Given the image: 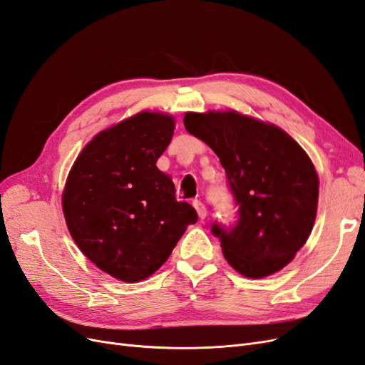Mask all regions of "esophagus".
<instances>
[{"mask_svg":"<svg viewBox=\"0 0 365 365\" xmlns=\"http://www.w3.org/2000/svg\"><path fill=\"white\" fill-rule=\"evenodd\" d=\"M193 207H195V210H196L197 216H200V219H205V216H207V208H205V205H204L201 201L195 200V201H193Z\"/></svg>","mask_w":365,"mask_h":365,"instance_id":"obj_1","label":"esophagus"}]
</instances>
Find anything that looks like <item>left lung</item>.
I'll return each instance as SVG.
<instances>
[{
	"label": "left lung",
	"instance_id": "left-lung-1",
	"mask_svg": "<svg viewBox=\"0 0 365 365\" xmlns=\"http://www.w3.org/2000/svg\"><path fill=\"white\" fill-rule=\"evenodd\" d=\"M184 126L215 150L237 207L235 224H212L227 262L259 279L288 264L311 235L318 176L280 128L231 113H187Z\"/></svg>",
	"mask_w": 365,
	"mask_h": 365
}]
</instances>
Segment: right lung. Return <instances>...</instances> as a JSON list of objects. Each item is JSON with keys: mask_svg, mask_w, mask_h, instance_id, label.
<instances>
[{"mask_svg": "<svg viewBox=\"0 0 365 365\" xmlns=\"http://www.w3.org/2000/svg\"><path fill=\"white\" fill-rule=\"evenodd\" d=\"M169 115L140 113L96 135L68 175L62 196L70 233L96 267L128 283L169 259L196 210L175 197L157 168L173 137Z\"/></svg>", "mask_w": 365, "mask_h": 365, "instance_id": "add662e5", "label": "right lung"}]
</instances>
